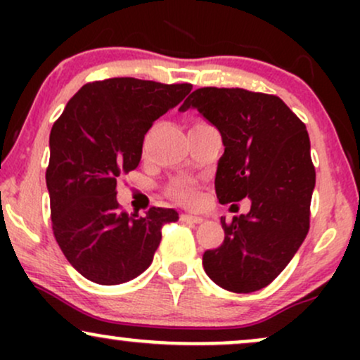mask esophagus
<instances>
[{
    "label": "esophagus",
    "instance_id": "obj_1",
    "mask_svg": "<svg viewBox=\"0 0 360 360\" xmlns=\"http://www.w3.org/2000/svg\"><path fill=\"white\" fill-rule=\"evenodd\" d=\"M181 220L189 221V223H201V221H203V217H198V214L183 213V214H181Z\"/></svg>",
    "mask_w": 360,
    "mask_h": 360
}]
</instances>
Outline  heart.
I'll use <instances>...</instances> for the list:
<instances>
[{
    "instance_id": "1",
    "label": "heart",
    "mask_w": 360,
    "mask_h": 360,
    "mask_svg": "<svg viewBox=\"0 0 360 360\" xmlns=\"http://www.w3.org/2000/svg\"><path fill=\"white\" fill-rule=\"evenodd\" d=\"M172 196L176 198V200L183 201V203H188V205H196L198 200H200V194H198L196 189L193 188V186L189 184H176L174 188L171 189Z\"/></svg>"
}]
</instances>
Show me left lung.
Instances as JSON below:
<instances>
[{"mask_svg":"<svg viewBox=\"0 0 360 360\" xmlns=\"http://www.w3.org/2000/svg\"><path fill=\"white\" fill-rule=\"evenodd\" d=\"M194 108L221 135L214 191L221 205L250 200V212L226 223L218 249L203 254L218 286L252 292L271 284L295 257L309 230L315 167L304 123L274 94L240 88H200Z\"/></svg>","mask_w":360,"mask_h":360,"instance_id":"obj_1","label":"left lung"}]
</instances>
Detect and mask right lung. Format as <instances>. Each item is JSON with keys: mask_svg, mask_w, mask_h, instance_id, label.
<instances>
[{"mask_svg": "<svg viewBox=\"0 0 360 360\" xmlns=\"http://www.w3.org/2000/svg\"><path fill=\"white\" fill-rule=\"evenodd\" d=\"M193 86L135 77L88 82L51 130L45 181L53 237L69 264L96 284L131 281L150 266L162 225L176 210L152 206L128 214L117 201V179L137 169L143 137Z\"/></svg>", "mask_w": 360, "mask_h": 360, "instance_id": "right-lung-1", "label": "right lung"}]
</instances>
